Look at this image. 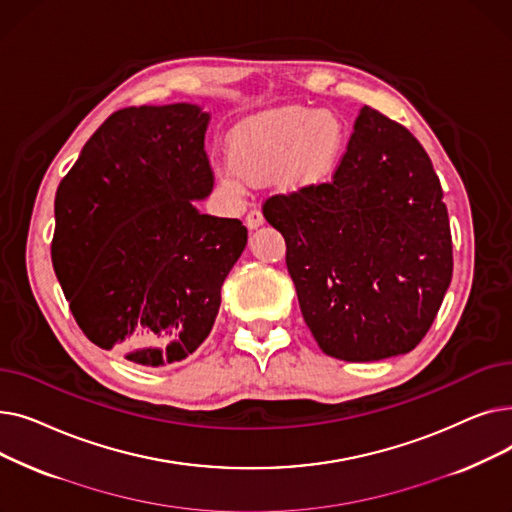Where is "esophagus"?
I'll return each instance as SVG.
<instances>
[{"instance_id": "34e87169", "label": "esophagus", "mask_w": 512, "mask_h": 512, "mask_svg": "<svg viewBox=\"0 0 512 512\" xmlns=\"http://www.w3.org/2000/svg\"><path fill=\"white\" fill-rule=\"evenodd\" d=\"M247 228L249 230H255V228H259L261 224H263V213H261V209H251L249 213H247Z\"/></svg>"}]
</instances>
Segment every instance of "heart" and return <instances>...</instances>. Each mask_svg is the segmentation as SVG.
<instances>
[{
	"label": "heart",
	"instance_id": "b5f03b06",
	"mask_svg": "<svg viewBox=\"0 0 512 512\" xmlns=\"http://www.w3.org/2000/svg\"><path fill=\"white\" fill-rule=\"evenodd\" d=\"M344 126L330 112L284 105L242 122L230 141L224 184L240 193L249 180L276 172L284 191H303L332 178L344 151Z\"/></svg>",
	"mask_w": 512,
	"mask_h": 512
}]
</instances>
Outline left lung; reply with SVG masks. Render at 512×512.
<instances>
[{
  "label": "left lung",
  "instance_id": "8db88e82",
  "mask_svg": "<svg viewBox=\"0 0 512 512\" xmlns=\"http://www.w3.org/2000/svg\"><path fill=\"white\" fill-rule=\"evenodd\" d=\"M440 178L413 134L365 105L330 182L263 203L319 348L342 361L405 355L452 278Z\"/></svg>",
  "mask_w": 512,
  "mask_h": 512
}]
</instances>
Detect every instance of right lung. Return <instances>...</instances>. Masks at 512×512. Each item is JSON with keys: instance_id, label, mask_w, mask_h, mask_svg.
I'll return each mask as SVG.
<instances>
[{"instance_id": "add662e5", "label": "right lung", "mask_w": 512, "mask_h": 512, "mask_svg": "<svg viewBox=\"0 0 512 512\" xmlns=\"http://www.w3.org/2000/svg\"><path fill=\"white\" fill-rule=\"evenodd\" d=\"M195 103L107 118L56 193L53 270L78 328L103 351L161 367L209 336L247 247L240 220L201 213L213 172Z\"/></svg>"}]
</instances>
